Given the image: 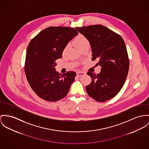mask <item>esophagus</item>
Returning a JSON list of instances; mask_svg holds the SVG:
<instances>
[{"mask_svg": "<svg viewBox=\"0 0 149 149\" xmlns=\"http://www.w3.org/2000/svg\"><path fill=\"white\" fill-rule=\"evenodd\" d=\"M86 74V72H81V71H78V72H77V75H78V76H79V77H81V76H83V75H84Z\"/></svg>", "mask_w": 149, "mask_h": 149, "instance_id": "obj_1", "label": "esophagus"}]
</instances>
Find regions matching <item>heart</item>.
<instances>
[{
	"instance_id": "1",
	"label": "heart",
	"mask_w": 149,
	"mask_h": 149,
	"mask_svg": "<svg viewBox=\"0 0 149 149\" xmlns=\"http://www.w3.org/2000/svg\"><path fill=\"white\" fill-rule=\"evenodd\" d=\"M74 43L78 49H80L81 47L89 44V41L87 38L82 34H79L75 39ZM68 46H66L65 49V51L68 49Z\"/></svg>"
}]
</instances>
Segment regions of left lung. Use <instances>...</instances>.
<instances>
[{
    "label": "left lung",
    "instance_id": "8db88e82",
    "mask_svg": "<svg viewBox=\"0 0 149 149\" xmlns=\"http://www.w3.org/2000/svg\"><path fill=\"white\" fill-rule=\"evenodd\" d=\"M91 46L92 60L97 59L100 72H88L91 83L86 87L88 95L97 102L108 100L123 87L129 68L126 45L119 34L102 25L77 27Z\"/></svg>",
    "mask_w": 149,
    "mask_h": 149
}]
</instances>
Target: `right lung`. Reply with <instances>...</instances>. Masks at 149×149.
<instances>
[{
  "mask_svg": "<svg viewBox=\"0 0 149 149\" xmlns=\"http://www.w3.org/2000/svg\"><path fill=\"white\" fill-rule=\"evenodd\" d=\"M78 34L72 28L50 26L41 31L29 42L25 72L31 87L41 99L56 102L68 94L76 73L59 74L56 70L55 61L62 58L68 43Z\"/></svg>",
  "mask_w": 149,
  "mask_h": 149,
  "instance_id": "right-lung-1",
  "label": "right lung"
}]
</instances>
